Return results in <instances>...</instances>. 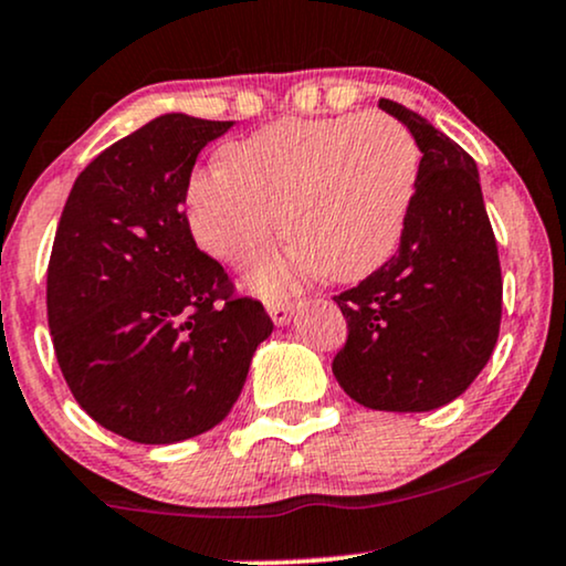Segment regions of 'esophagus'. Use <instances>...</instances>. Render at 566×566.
<instances>
[{
  "mask_svg": "<svg viewBox=\"0 0 566 566\" xmlns=\"http://www.w3.org/2000/svg\"><path fill=\"white\" fill-rule=\"evenodd\" d=\"M268 312L275 325H289L291 317H294V312H296V304L283 302V298H275V302H268Z\"/></svg>",
  "mask_w": 566,
  "mask_h": 566,
  "instance_id": "obj_1",
  "label": "esophagus"
}]
</instances>
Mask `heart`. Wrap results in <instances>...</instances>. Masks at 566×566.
<instances>
[{
  "label": "heart",
  "mask_w": 566,
  "mask_h": 566,
  "mask_svg": "<svg viewBox=\"0 0 566 566\" xmlns=\"http://www.w3.org/2000/svg\"><path fill=\"white\" fill-rule=\"evenodd\" d=\"M421 150L387 113L281 118L196 169L185 206L196 241L235 270L256 264L283 230L294 241L254 272L262 294L304 277L357 281L400 243Z\"/></svg>",
  "instance_id": "heart-1"
}]
</instances>
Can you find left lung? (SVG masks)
<instances>
[{"mask_svg":"<svg viewBox=\"0 0 566 566\" xmlns=\"http://www.w3.org/2000/svg\"><path fill=\"white\" fill-rule=\"evenodd\" d=\"M378 108L423 156L397 254L334 296L349 328L334 376L365 408L427 413L463 395L493 355L501 262L474 158L395 99Z\"/></svg>","mask_w":566,"mask_h":566,"instance_id":"obj_1","label":"left lung"}]
</instances>
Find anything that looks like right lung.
I'll return each instance as SVG.
<instances>
[{
  "label": "right lung",
  "instance_id": "right-lung-1",
  "mask_svg": "<svg viewBox=\"0 0 566 566\" xmlns=\"http://www.w3.org/2000/svg\"><path fill=\"white\" fill-rule=\"evenodd\" d=\"M230 126L153 118L86 166L60 214L46 270L57 365L86 413L132 442L214 429L272 334L262 302L232 296L182 211L198 153Z\"/></svg>",
  "mask_w": 566,
  "mask_h": 566
}]
</instances>
